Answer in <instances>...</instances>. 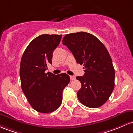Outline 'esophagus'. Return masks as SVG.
<instances>
[{"label": "esophagus", "mask_w": 133, "mask_h": 133, "mask_svg": "<svg viewBox=\"0 0 133 133\" xmlns=\"http://www.w3.org/2000/svg\"><path fill=\"white\" fill-rule=\"evenodd\" d=\"M70 78H71V80L75 79V77H74V76H70Z\"/></svg>", "instance_id": "obj_1"}]
</instances>
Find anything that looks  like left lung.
Returning a JSON list of instances; mask_svg holds the SVG:
<instances>
[{"mask_svg":"<svg viewBox=\"0 0 133 133\" xmlns=\"http://www.w3.org/2000/svg\"><path fill=\"white\" fill-rule=\"evenodd\" d=\"M62 44L72 52L77 63L84 65V76L76 77L81 83L78 100L88 107H101L111 95L115 84L114 68L107 49L87 32L66 35Z\"/></svg>","mask_w":133,"mask_h":133,"instance_id":"8db88e82","label":"left lung"}]
</instances>
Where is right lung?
<instances>
[{
	"label": "right lung",
	"mask_w": 133,
	"mask_h": 133,
	"mask_svg": "<svg viewBox=\"0 0 133 133\" xmlns=\"http://www.w3.org/2000/svg\"><path fill=\"white\" fill-rule=\"evenodd\" d=\"M62 35H42L26 47L20 64L21 88L29 103L41 113H50L60 107L62 91L69 84L65 73L55 75L45 71L52 64V54L61 42Z\"/></svg>",
	"instance_id": "1"
}]
</instances>
